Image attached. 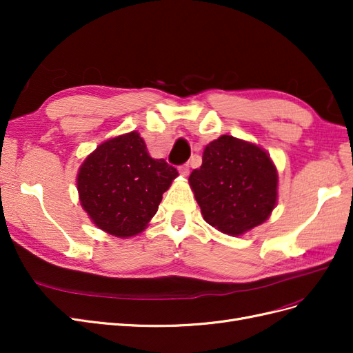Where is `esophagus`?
<instances>
[{
    "instance_id": "obj_1",
    "label": "esophagus",
    "mask_w": 353,
    "mask_h": 353,
    "mask_svg": "<svg viewBox=\"0 0 353 353\" xmlns=\"http://www.w3.org/2000/svg\"><path fill=\"white\" fill-rule=\"evenodd\" d=\"M178 170H179V174L181 175H188V172H190V165L188 163H184V165H181L179 168H178Z\"/></svg>"
}]
</instances>
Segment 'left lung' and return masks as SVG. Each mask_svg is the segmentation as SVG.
I'll return each instance as SVG.
<instances>
[{"mask_svg": "<svg viewBox=\"0 0 353 353\" xmlns=\"http://www.w3.org/2000/svg\"><path fill=\"white\" fill-rule=\"evenodd\" d=\"M188 181L203 219L230 236L261 225L276 203L279 175L270 156L231 135L206 145Z\"/></svg>", "mask_w": 353, "mask_h": 353, "instance_id": "8db88e82", "label": "left lung"}]
</instances>
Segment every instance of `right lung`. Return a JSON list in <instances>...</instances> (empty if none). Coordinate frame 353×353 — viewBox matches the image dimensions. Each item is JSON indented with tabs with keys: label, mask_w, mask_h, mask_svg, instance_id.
<instances>
[{
	"label": "right lung",
	"mask_w": 353,
	"mask_h": 353,
	"mask_svg": "<svg viewBox=\"0 0 353 353\" xmlns=\"http://www.w3.org/2000/svg\"><path fill=\"white\" fill-rule=\"evenodd\" d=\"M178 170L153 159L138 132L103 143L79 169L81 205L92 222L116 237L141 232Z\"/></svg>",
	"instance_id": "1"
}]
</instances>
